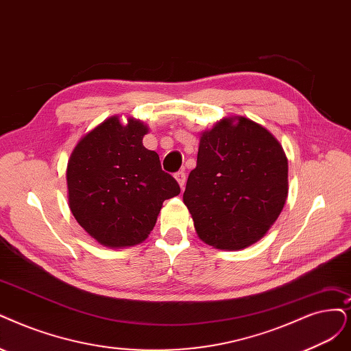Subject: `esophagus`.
<instances>
[{"label": "esophagus", "instance_id": "esophagus-1", "mask_svg": "<svg viewBox=\"0 0 351 351\" xmlns=\"http://www.w3.org/2000/svg\"><path fill=\"white\" fill-rule=\"evenodd\" d=\"M175 178H176V180H178V184H179L180 189H184V188H185V180H186L185 172H184V171L176 172V173H175Z\"/></svg>", "mask_w": 351, "mask_h": 351}]
</instances>
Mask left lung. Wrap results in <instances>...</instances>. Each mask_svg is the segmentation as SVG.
<instances>
[{
	"label": "left lung",
	"mask_w": 351,
	"mask_h": 351,
	"mask_svg": "<svg viewBox=\"0 0 351 351\" xmlns=\"http://www.w3.org/2000/svg\"><path fill=\"white\" fill-rule=\"evenodd\" d=\"M287 197V154L265 127L232 117L202 133L184 202L204 243L249 247L274 226Z\"/></svg>",
	"instance_id": "8db88e82"
}]
</instances>
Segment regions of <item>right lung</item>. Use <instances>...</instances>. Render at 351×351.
Here are the masks:
<instances>
[{"label":"right lung","instance_id":"obj_1","mask_svg":"<svg viewBox=\"0 0 351 351\" xmlns=\"http://www.w3.org/2000/svg\"><path fill=\"white\" fill-rule=\"evenodd\" d=\"M149 128L119 117L101 123L73 149L66 169L69 208L80 226L107 247L145 241L163 201L179 195L159 154L143 146Z\"/></svg>","mask_w":351,"mask_h":351}]
</instances>
